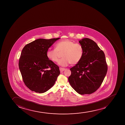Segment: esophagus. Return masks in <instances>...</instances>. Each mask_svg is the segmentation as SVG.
<instances>
[{
	"instance_id": "esophagus-1",
	"label": "esophagus",
	"mask_w": 125,
	"mask_h": 125,
	"mask_svg": "<svg viewBox=\"0 0 125 125\" xmlns=\"http://www.w3.org/2000/svg\"><path fill=\"white\" fill-rule=\"evenodd\" d=\"M65 69H66L65 68H61V67L60 68V70L61 72H63V71H64Z\"/></svg>"
}]
</instances>
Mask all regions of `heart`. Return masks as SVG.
Here are the masks:
<instances>
[{
	"instance_id": "heart-1",
	"label": "heart",
	"mask_w": 125,
	"mask_h": 125,
	"mask_svg": "<svg viewBox=\"0 0 125 125\" xmlns=\"http://www.w3.org/2000/svg\"><path fill=\"white\" fill-rule=\"evenodd\" d=\"M62 58L59 60V65L66 66L69 64L75 65L81 60L84 53L83 47L80 44L75 43L69 40L60 41L55 45V48L50 49L46 53L48 58L53 62H57L60 53H62Z\"/></svg>"
}]
</instances>
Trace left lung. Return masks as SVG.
Returning a JSON list of instances; mask_svg holds the SVG:
<instances>
[{
  "mask_svg": "<svg viewBox=\"0 0 125 125\" xmlns=\"http://www.w3.org/2000/svg\"><path fill=\"white\" fill-rule=\"evenodd\" d=\"M83 47V58L70 68L68 81L78 93L89 94L96 92L103 83L108 70L105 54L93 40L83 38L79 41Z\"/></svg>",
  "mask_w": 125,
  "mask_h": 125,
  "instance_id": "1",
  "label": "left lung"
}]
</instances>
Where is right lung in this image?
<instances>
[{
	"label": "right lung",
	"instance_id": "add662e5",
	"mask_svg": "<svg viewBox=\"0 0 125 125\" xmlns=\"http://www.w3.org/2000/svg\"><path fill=\"white\" fill-rule=\"evenodd\" d=\"M59 39H39L22 49L19 67L24 83L32 91L39 93L47 92L60 75L58 66L46 56L48 48Z\"/></svg>",
	"mask_w": 125,
	"mask_h": 125
}]
</instances>
